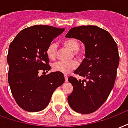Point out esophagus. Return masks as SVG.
<instances>
[{
    "mask_svg": "<svg viewBox=\"0 0 128 128\" xmlns=\"http://www.w3.org/2000/svg\"><path fill=\"white\" fill-rule=\"evenodd\" d=\"M64 78H65V81H68V76L64 74Z\"/></svg>",
    "mask_w": 128,
    "mask_h": 128,
    "instance_id": "esophagus-1",
    "label": "esophagus"
}]
</instances>
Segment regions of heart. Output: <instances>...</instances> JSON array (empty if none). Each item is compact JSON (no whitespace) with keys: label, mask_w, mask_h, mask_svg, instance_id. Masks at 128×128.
Wrapping results in <instances>:
<instances>
[{"label":"heart","mask_w":128,"mask_h":128,"mask_svg":"<svg viewBox=\"0 0 128 128\" xmlns=\"http://www.w3.org/2000/svg\"><path fill=\"white\" fill-rule=\"evenodd\" d=\"M62 45L72 52V54L76 58H81L83 52L80 48V43L76 38H68L62 41ZM46 54L50 60H54L57 57V45L56 43H51L46 50ZM78 66V62L75 60L69 62H58L54 64L53 68L55 71L63 74H68L76 69Z\"/></svg>","instance_id":"heart-1"}]
</instances>
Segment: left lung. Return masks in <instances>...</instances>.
I'll return each mask as SVG.
<instances>
[{
	"instance_id": "8db88e82",
	"label": "left lung",
	"mask_w": 128,
	"mask_h": 128,
	"mask_svg": "<svg viewBox=\"0 0 128 128\" xmlns=\"http://www.w3.org/2000/svg\"><path fill=\"white\" fill-rule=\"evenodd\" d=\"M65 36L81 40L86 46V58L74 73L87 80L69 76L73 90L68 97V104L79 113L95 112L114 87L120 62L117 43L108 32L96 26L74 27Z\"/></svg>"
}]
</instances>
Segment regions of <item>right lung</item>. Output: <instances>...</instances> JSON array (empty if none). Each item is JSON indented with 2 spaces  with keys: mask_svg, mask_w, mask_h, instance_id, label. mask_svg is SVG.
<instances>
[{
  "mask_svg": "<svg viewBox=\"0 0 128 128\" xmlns=\"http://www.w3.org/2000/svg\"><path fill=\"white\" fill-rule=\"evenodd\" d=\"M64 30L50 26H33L23 29L9 45L8 84L17 104L26 111L44 109L56 89L64 82L63 74L59 72L38 76L40 70L47 72L51 68L46 50Z\"/></svg>",
  "mask_w": 128,
  "mask_h": 128,
  "instance_id": "right-lung-1",
  "label": "right lung"
}]
</instances>
